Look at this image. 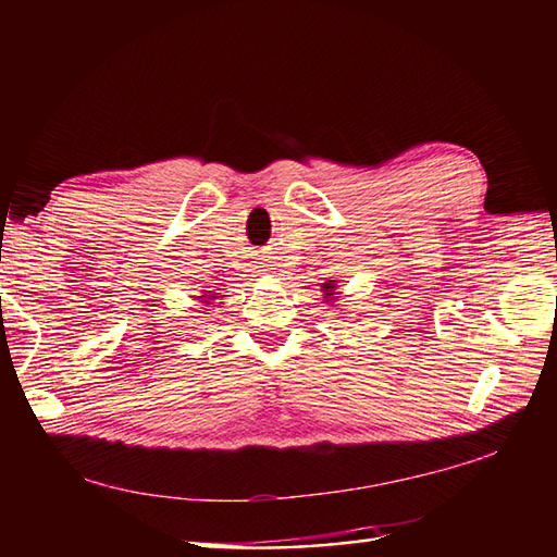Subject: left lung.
Listing matches in <instances>:
<instances>
[{
  "label": "left lung",
  "mask_w": 557,
  "mask_h": 557,
  "mask_svg": "<svg viewBox=\"0 0 557 557\" xmlns=\"http://www.w3.org/2000/svg\"><path fill=\"white\" fill-rule=\"evenodd\" d=\"M327 285H330V288H334V285H332V283H327ZM327 295H334V293H327Z\"/></svg>",
  "instance_id": "8db88e82"
}]
</instances>
